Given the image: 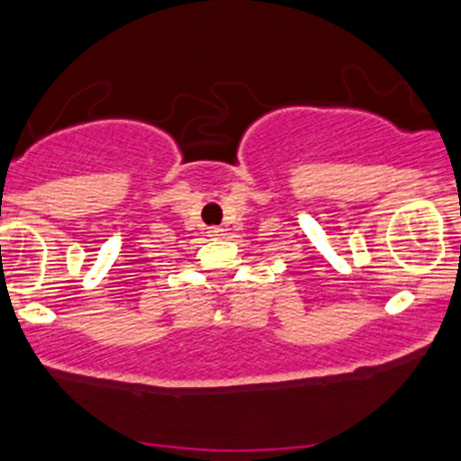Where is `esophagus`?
<instances>
[{
    "label": "esophagus",
    "instance_id": "1",
    "mask_svg": "<svg viewBox=\"0 0 461 461\" xmlns=\"http://www.w3.org/2000/svg\"><path fill=\"white\" fill-rule=\"evenodd\" d=\"M207 236H212V239H218V236H222V230H221V227H209Z\"/></svg>",
    "mask_w": 461,
    "mask_h": 461
}]
</instances>
